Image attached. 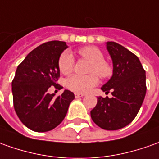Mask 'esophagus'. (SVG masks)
I'll return each mask as SVG.
<instances>
[{
    "mask_svg": "<svg viewBox=\"0 0 159 159\" xmlns=\"http://www.w3.org/2000/svg\"><path fill=\"white\" fill-rule=\"evenodd\" d=\"M74 95H75V98H81V97H84V96H85V94L84 93H75Z\"/></svg>",
    "mask_w": 159,
    "mask_h": 159,
    "instance_id": "1",
    "label": "esophagus"
}]
</instances>
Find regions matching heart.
<instances>
[{"label":"heart","mask_w":159,"mask_h":159,"mask_svg":"<svg viewBox=\"0 0 159 159\" xmlns=\"http://www.w3.org/2000/svg\"><path fill=\"white\" fill-rule=\"evenodd\" d=\"M80 56L86 61H91L88 66V75H73L66 81V86L69 90L77 93H86L96 86L98 82V76L106 80L110 78L113 73V67L105 61L104 53L100 49L93 46H86L78 50ZM74 58L72 53L66 50L61 53L58 61V67L61 73L68 75L74 68Z\"/></svg>","instance_id":"b5f03b06"}]
</instances>
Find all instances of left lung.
Returning <instances> with one entry per match:
<instances>
[{
	"instance_id": "1",
	"label": "left lung",
	"mask_w": 159,
	"mask_h": 159,
	"mask_svg": "<svg viewBox=\"0 0 159 159\" xmlns=\"http://www.w3.org/2000/svg\"><path fill=\"white\" fill-rule=\"evenodd\" d=\"M107 50L113 63V74L101 87L112 98L98 97L91 117L98 126L115 131L126 126L139 111L146 93L145 71L139 58L127 48L108 41Z\"/></svg>"
}]
</instances>
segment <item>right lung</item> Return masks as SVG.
<instances>
[{
  "label": "right lung",
  "mask_w": 159,
  "mask_h": 159,
  "mask_svg": "<svg viewBox=\"0 0 159 159\" xmlns=\"http://www.w3.org/2000/svg\"><path fill=\"white\" fill-rule=\"evenodd\" d=\"M66 44L52 40L41 44L27 55L18 66L12 81L15 112L27 128L37 132L51 131L65 119L74 98L71 91L54 98L49 94L51 86L61 89L58 61Z\"/></svg>",
  "instance_id": "add662e5"
}]
</instances>
